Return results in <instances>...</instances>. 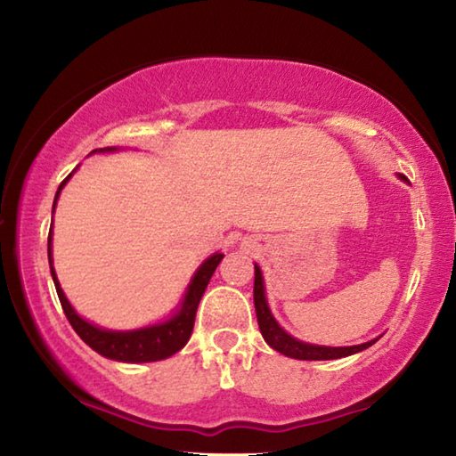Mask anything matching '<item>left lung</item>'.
<instances>
[{
	"mask_svg": "<svg viewBox=\"0 0 456 456\" xmlns=\"http://www.w3.org/2000/svg\"><path fill=\"white\" fill-rule=\"evenodd\" d=\"M400 179H404V176L400 175ZM253 302H256V314H257L261 336H264L265 342L272 346L273 350L283 354V356H289L296 360H338V358L352 356V354L370 348V346L378 339L376 338L372 342H366L360 346H346V348H330V346H314V344H305V342H299L296 338H291L288 331L281 330V326L275 322L272 312H269L264 277H261V269L257 265H256V283H253Z\"/></svg>",
	"mask_w": 456,
	"mask_h": 456,
	"instance_id": "obj_1",
	"label": "left lung"
}]
</instances>
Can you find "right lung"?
Listing matches in <instances>:
<instances>
[{"label": "right lung", "mask_w": 456, "mask_h": 456, "mask_svg": "<svg viewBox=\"0 0 456 456\" xmlns=\"http://www.w3.org/2000/svg\"><path fill=\"white\" fill-rule=\"evenodd\" d=\"M108 151H112V149H108ZM70 176L72 175H68L66 179L60 183L56 199H53V207H56V200H58L61 187H64ZM48 259H50L52 280H53V285H56L61 310H64L66 318H68V322H70V326L74 328L76 334H78L92 350L98 352L100 356L117 360V362H130V364H138V362L165 360L179 352L183 346L189 342V338L192 334V326H195V315H197L199 302H200V297H203L211 275L215 273L219 261L223 259V253H215V256L205 259V264L197 269V273L192 275V280L189 283L187 293H184L181 307L176 310V314L171 320L157 323V326H149V328H141V330H133V331L102 330L98 326H92L90 322L82 320L80 315L74 312V307L66 299L64 291H61V288H60L56 272H53V267H52V231L48 233Z\"/></svg>", "instance_id": "right-lung-1"}]
</instances>
